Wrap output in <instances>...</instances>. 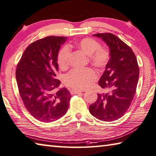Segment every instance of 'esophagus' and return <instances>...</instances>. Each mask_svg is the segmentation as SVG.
<instances>
[{"mask_svg": "<svg viewBox=\"0 0 156 156\" xmlns=\"http://www.w3.org/2000/svg\"><path fill=\"white\" fill-rule=\"evenodd\" d=\"M82 92H84L83 90H73L71 91V93L73 94H79V93H81Z\"/></svg>", "mask_w": 156, "mask_h": 156, "instance_id": "34e87169", "label": "esophagus"}]
</instances>
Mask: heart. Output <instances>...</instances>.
I'll list each match as a JSON object with an SVG mask.
<instances>
[{"label":"heart","instance_id":"heart-1","mask_svg":"<svg viewBox=\"0 0 156 156\" xmlns=\"http://www.w3.org/2000/svg\"><path fill=\"white\" fill-rule=\"evenodd\" d=\"M76 46L90 56V62L99 68H105L110 59V53L108 48L101 47L100 44L90 37H85L76 42ZM70 48L66 45L61 48L57 55V62L61 68H66L70 62ZM97 75L90 68L83 69L75 68L67 73L64 77L66 86L74 89L83 90L89 88L97 80Z\"/></svg>","mask_w":156,"mask_h":156}]
</instances>
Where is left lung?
<instances>
[{
  "instance_id": "8db88e82",
  "label": "left lung",
  "mask_w": 156,
  "mask_h": 156,
  "mask_svg": "<svg viewBox=\"0 0 156 156\" xmlns=\"http://www.w3.org/2000/svg\"><path fill=\"white\" fill-rule=\"evenodd\" d=\"M93 35L101 38L109 46L110 59L99 81L106 92L98 94L89 111L101 121H113L124 115L135 95L139 77L137 59L132 48L115 35Z\"/></svg>"
}]
</instances>
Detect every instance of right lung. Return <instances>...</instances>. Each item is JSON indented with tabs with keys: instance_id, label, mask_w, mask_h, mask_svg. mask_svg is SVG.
Instances as JSON below:
<instances>
[{
	"instance_id": "right-lung-1",
	"label": "right lung",
	"mask_w": 156,
	"mask_h": 156,
	"mask_svg": "<svg viewBox=\"0 0 156 156\" xmlns=\"http://www.w3.org/2000/svg\"><path fill=\"white\" fill-rule=\"evenodd\" d=\"M66 37L48 36L35 41L24 51L16 77L22 101L30 114L41 122L57 121L66 113L71 97L55 79L57 55Z\"/></svg>"
}]
</instances>
